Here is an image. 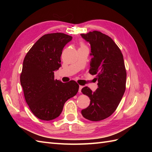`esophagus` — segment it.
<instances>
[{
	"mask_svg": "<svg viewBox=\"0 0 152 152\" xmlns=\"http://www.w3.org/2000/svg\"><path fill=\"white\" fill-rule=\"evenodd\" d=\"M83 88V86H79V93H81L82 92V89Z\"/></svg>",
	"mask_w": 152,
	"mask_h": 152,
	"instance_id": "1",
	"label": "esophagus"
}]
</instances>
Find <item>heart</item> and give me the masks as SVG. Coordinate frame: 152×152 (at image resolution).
<instances>
[{
  "label": "heart",
  "mask_w": 152,
  "mask_h": 152,
  "mask_svg": "<svg viewBox=\"0 0 152 152\" xmlns=\"http://www.w3.org/2000/svg\"><path fill=\"white\" fill-rule=\"evenodd\" d=\"M82 46H85L83 44H81V47H82Z\"/></svg>",
  "instance_id": "heart-1"
}]
</instances>
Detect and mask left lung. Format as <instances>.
<instances>
[{"instance_id":"left-lung-1","label":"left lung","mask_w":152,"mask_h":152,"mask_svg":"<svg viewBox=\"0 0 152 152\" xmlns=\"http://www.w3.org/2000/svg\"><path fill=\"white\" fill-rule=\"evenodd\" d=\"M81 36L91 46L89 73L97 74L98 80L95 91L88 87L82 89L90 99L89 106L82 110V114L98 121L108 118L117 108L125 91L127 72L121 51L110 37L96 31Z\"/></svg>"}]
</instances>
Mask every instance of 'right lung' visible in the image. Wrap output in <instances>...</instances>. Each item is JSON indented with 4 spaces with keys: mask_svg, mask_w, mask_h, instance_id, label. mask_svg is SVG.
Segmentation results:
<instances>
[{
    "mask_svg": "<svg viewBox=\"0 0 152 152\" xmlns=\"http://www.w3.org/2000/svg\"><path fill=\"white\" fill-rule=\"evenodd\" d=\"M72 39L61 33L44 34L25 57L21 85L31 112L42 120L59 116L65 102L78 91L79 85L75 81L63 83L54 79V71L61 66L63 48Z\"/></svg>",
    "mask_w": 152,
    "mask_h": 152,
    "instance_id": "add662e5",
    "label": "right lung"
}]
</instances>
